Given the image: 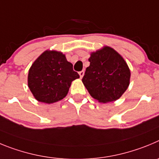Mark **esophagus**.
<instances>
[{
    "mask_svg": "<svg viewBox=\"0 0 159 159\" xmlns=\"http://www.w3.org/2000/svg\"><path fill=\"white\" fill-rule=\"evenodd\" d=\"M84 74H85V72H84V70H81L79 72V75H80V78H82L83 76H84Z\"/></svg>",
    "mask_w": 159,
    "mask_h": 159,
    "instance_id": "34e87169",
    "label": "esophagus"
}]
</instances>
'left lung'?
<instances>
[{"instance_id": "left-lung-1", "label": "left lung", "mask_w": 159, "mask_h": 159, "mask_svg": "<svg viewBox=\"0 0 159 159\" xmlns=\"http://www.w3.org/2000/svg\"><path fill=\"white\" fill-rule=\"evenodd\" d=\"M82 82L90 96L101 103L120 98L130 84L131 71L116 51L108 46L91 52Z\"/></svg>"}]
</instances>
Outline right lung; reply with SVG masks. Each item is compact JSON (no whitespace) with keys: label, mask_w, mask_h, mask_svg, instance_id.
I'll use <instances>...</instances> for the list:
<instances>
[{"label":"right lung","mask_w":159,"mask_h":159,"mask_svg":"<svg viewBox=\"0 0 159 159\" xmlns=\"http://www.w3.org/2000/svg\"><path fill=\"white\" fill-rule=\"evenodd\" d=\"M79 78L62 52L47 50L30 67L28 85L37 101L52 104L63 99L72 81Z\"/></svg>","instance_id":"obj_1"}]
</instances>
